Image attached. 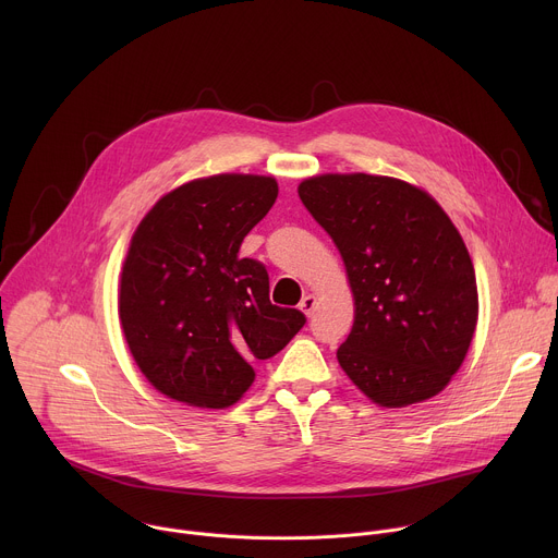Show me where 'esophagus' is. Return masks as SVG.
I'll list each match as a JSON object with an SVG mask.
<instances>
[{
	"instance_id": "obj_1",
	"label": "esophagus",
	"mask_w": 558,
	"mask_h": 558,
	"mask_svg": "<svg viewBox=\"0 0 558 558\" xmlns=\"http://www.w3.org/2000/svg\"><path fill=\"white\" fill-rule=\"evenodd\" d=\"M315 304H317L315 295L306 293V295L302 298V302H300V311H302L306 317H311V315H313V311H315Z\"/></svg>"
}]
</instances>
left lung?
Returning a JSON list of instances; mask_svg holds the SVG:
<instances>
[{"mask_svg": "<svg viewBox=\"0 0 558 558\" xmlns=\"http://www.w3.org/2000/svg\"><path fill=\"white\" fill-rule=\"evenodd\" d=\"M300 201L342 254L355 323L338 349L351 381L379 407L402 409L444 390L474 336L476 280L446 211L390 177L323 174Z\"/></svg>", "mask_w": 558, "mask_h": 558, "instance_id": "obj_1", "label": "left lung"}]
</instances>
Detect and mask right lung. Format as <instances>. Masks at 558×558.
I'll list each match as a JSON object with an SVG mask.
<instances>
[{"label":"right lung","instance_id":"obj_1","mask_svg":"<svg viewBox=\"0 0 558 558\" xmlns=\"http://www.w3.org/2000/svg\"><path fill=\"white\" fill-rule=\"evenodd\" d=\"M276 198L271 177L196 179L136 227L121 271V329L141 373L172 400L231 407L256 377L252 364L304 327L302 311L271 304L265 265L238 256Z\"/></svg>","mask_w":558,"mask_h":558}]
</instances>
